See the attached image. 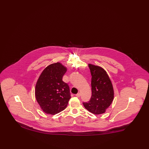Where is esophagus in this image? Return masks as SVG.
Here are the masks:
<instances>
[{"label": "esophagus", "mask_w": 149, "mask_h": 149, "mask_svg": "<svg viewBox=\"0 0 149 149\" xmlns=\"http://www.w3.org/2000/svg\"><path fill=\"white\" fill-rule=\"evenodd\" d=\"M80 95H81V94L80 93H79L76 94V97H80Z\"/></svg>", "instance_id": "1"}]
</instances>
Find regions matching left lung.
Returning a JSON list of instances; mask_svg holds the SVG:
<instances>
[{
    "label": "left lung",
    "mask_w": 149,
    "mask_h": 149,
    "mask_svg": "<svg viewBox=\"0 0 149 149\" xmlns=\"http://www.w3.org/2000/svg\"><path fill=\"white\" fill-rule=\"evenodd\" d=\"M92 75V97L83 103L85 108L94 114L106 112L114 99L113 87L106 71L102 67L88 64Z\"/></svg>",
    "instance_id": "8db88e82"
}]
</instances>
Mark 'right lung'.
Wrapping results in <instances>:
<instances>
[{"label": "right lung", "instance_id": "add662e5", "mask_svg": "<svg viewBox=\"0 0 149 149\" xmlns=\"http://www.w3.org/2000/svg\"><path fill=\"white\" fill-rule=\"evenodd\" d=\"M67 68L59 62L47 66L35 86L36 100L45 113L54 115L64 110L71 98L69 86L63 81Z\"/></svg>", "mask_w": 149, "mask_h": 149}]
</instances>
